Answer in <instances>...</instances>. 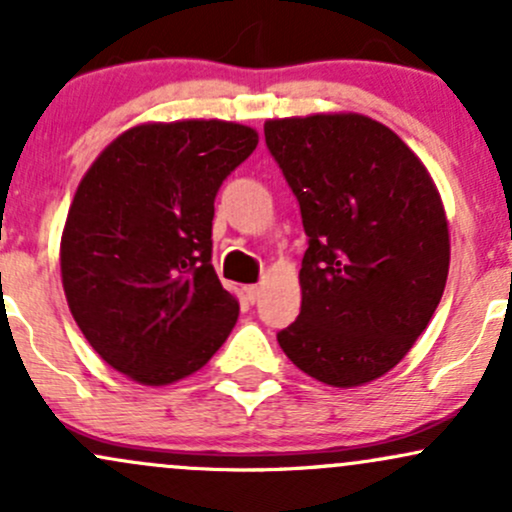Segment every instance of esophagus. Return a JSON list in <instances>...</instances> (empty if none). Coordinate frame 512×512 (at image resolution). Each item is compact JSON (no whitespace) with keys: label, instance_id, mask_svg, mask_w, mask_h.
Here are the masks:
<instances>
[{"label":"esophagus","instance_id":"obj_1","mask_svg":"<svg viewBox=\"0 0 512 512\" xmlns=\"http://www.w3.org/2000/svg\"><path fill=\"white\" fill-rule=\"evenodd\" d=\"M245 296H248L250 303H257V301H260V296H262V289H260V286H248V289H245Z\"/></svg>","mask_w":512,"mask_h":512}]
</instances>
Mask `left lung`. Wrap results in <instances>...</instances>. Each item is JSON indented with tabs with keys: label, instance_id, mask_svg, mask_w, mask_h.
I'll list each match as a JSON object with an SVG mask.
<instances>
[{
	"label": "left lung",
	"instance_id": "1",
	"mask_svg": "<svg viewBox=\"0 0 512 512\" xmlns=\"http://www.w3.org/2000/svg\"><path fill=\"white\" fill-rule=\"evenodd\" d=\"M301 204V315L276 334L303 373L356 387L395 368L443 298L450 236L424 163L366 115L264 122Z\"/></svg>",
	"mask_w": 512,
	"mask_h": 512
}]
</instances>
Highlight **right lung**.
I'll return each mask as SVG.
<instances>
[{
    "instance_id": "obj_1",
    "label": "right lung",
    "mask_w": 512,
    "mask_h": 512,
    "mask_svg": "<svg viewBox=\"0 0 512 512\" xmlns=\"http://www.w3.org/2000/svg\"><path fill=\"white\" fill-rule=\"evenodd\" d=\"M255 146V129L236 122H151L105 146L76 187L64 296L93 351L127 378H187L236 325L238 301L211 264V221L223 180Z\"/></svg>"
}]
</instances>
